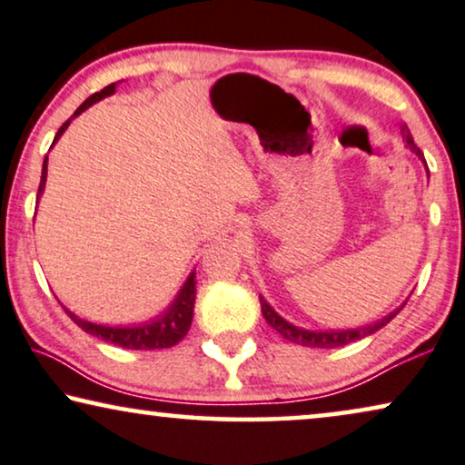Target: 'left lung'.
<instances>
[{"instance_id": "obj_1", "label": "left lung", "mask_w": 465, "mask_h": 465, "mask_svg": "<svg viewBox=\"0 0 465 465\" xmlns=\"http://www.w3.org/2000/svg\"><path fill=\"white\" fill-rule=\"evenodd\" d=\"M400 133H402V139H404L406 148H409L411 152H415V154L421 158V163H425L423 152L417 148L415 142H412V135H411L409 126H406V124L400 126ZM260 304H262V315H264L266 323L275 328L277 332L282 334L285 341L296 342V345H302V347L334 349V347H342V345H349V342H353V341L364 339V336H371V334L377 332V330L387 326V323H390L393 317H396L400 311H402V307H404L406 302H402V307H398L396 311H391L390 315L381 317L379 322L368 323V326H361V328H349V330H307V328L294 326V323H290L288 320H283V317L279 315L277 311L272 309L271 304L266 302L262 296H260Z\"/></svg>"}]
</instances>
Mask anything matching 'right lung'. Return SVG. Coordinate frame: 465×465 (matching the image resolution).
<instances>
[{
	"instance_id": "right-lung-1",
	"label": "right lung",
	"mask_w": 465,
	"mask_h": 465,
	"mask_svg": "<svg viewBox=\"0 0 465 465\" xmlns=\"http://www.w3.org/2000/svg\"><path fill=\"white\" fill-rule=\"evenodd\" d=\"M118 84L120 82H114V84L105 86L104 91L91 94V97H88L84 104H82L78 110L74 112V116L65 120L61 129L56 131L53 145L59 142L61 135L67 131L69 123H72L75 116H80L82 112L88 110L93 104H97V101L110 97V94L116 93ZM46 175H48V156L44 158V164H42V180H40V188H37V201H40L44 186H46ZM194 277H196V272L193 271L188 275L186 282H183L180 292H177L173 302H171L161 315L152 317V320L142 322V323H131V326H107V323L86 322V320H82V317L75 315L74 311H69L67 307H63V309H65V313L72 317L74 323H78L84 332L97 336V339L105 341V342H112V345H118L124 349H167V347L177 345V342H180L183 336L188 334L190 323H193L194 298H196Z\"/></svg>"
}]
</instances>
